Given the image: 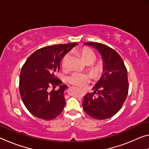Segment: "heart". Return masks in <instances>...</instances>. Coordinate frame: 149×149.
<instances>
[{
	"instance_id": "b5f03b06",
	"label": "heart",
	"mask_w": 149,
	"mask_h": 149,
	"mask_svg": "<svg viewBox=\"0 0 149 149\" xmlns=\"http://www.w3.org/2000/svg\"><path fill=\"white\" fill-rule=\"evenodd\" d=\"M81 56L83 60L86 64H92L95 62L97 56L92 50L88 48H84L80 51ZM70 56V53H67L64 55L62 60V66L63 69L68 68V60ZM101 67V64L100 62L93 65V68L95 70H100ZM68 81L73 85H76L77 87H84L86 85L87 83L89 81V77L84 74L79 72H74L71 75H70L67 78Z\"/></svg>"
}]
</instances>
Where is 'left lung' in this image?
<instances>
[{"label": "left lung", "instance_id": "left-lung-1", "mask_svg": "<svg viewBox=\"0 0 149 149\" xmlns=\"http://www.w3.org/2000/svg\"><path fill=\"white\" fill-rule=\"evenodd\" d=\"M84 44L95 47L99 52L104 74L93 88L94 93H87L84 97L83 108L94 119H107L120 110L127 96V69L122 58L112 48L96 42ZM96 93L97 97L94 96Z\"/></svg>", "mask_w": 149, "mask_h": 149}]
</instances>
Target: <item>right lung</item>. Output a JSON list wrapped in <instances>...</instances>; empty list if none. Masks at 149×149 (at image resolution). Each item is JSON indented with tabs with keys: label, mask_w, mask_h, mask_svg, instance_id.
Returning <instances> with one entry per match:
<instances>
[{
	"label": "right lung",
	"mask_w": 149,
	"mask_h": 149,
	"mask_svg": "<svg viewBox=\"0 0 149 149\" xmlns=\"http://www.w3.org/2000/svg\"><path fill=\"white\" fill-rule=\"evenodd\" d=\"M77 45L73 42L41 48L30 55L22 66L20 95L27 109L35 117L50 120L62 113L65 104L64 91L68 86L62 85L55 74L59 71L62 58ZM59 84L58 90L48 91L49 87Z\"/></svg>",
	"instance_id": "add662e5"
}]
</instances>
